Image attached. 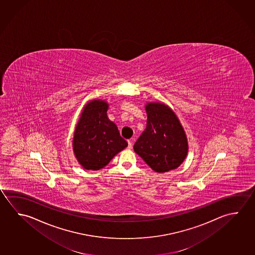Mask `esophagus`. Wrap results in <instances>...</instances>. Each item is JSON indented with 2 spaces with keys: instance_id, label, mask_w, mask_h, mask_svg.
<instances>
[{
  "instance_id": "1",
  "label": "esophagus",
  "mask_w": 255,
  "mask_h": 255,
  "mask_svg": "<svg viewBox=\"0 0 255 255\" xmlns=\"http://www.w3.org/2000/svg\"><path fill=\"white\" fill-rule=\"evenodd\" d=\"M132 141H133V138H129L128 140V148L130 149L132 147Z\"/></svg>"
}]
</instances>
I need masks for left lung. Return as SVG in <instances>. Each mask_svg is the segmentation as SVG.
I'll return each instance as SVG.
<instances>
[{
	"label": "left lung",
	"mask_w": 255,
	"mask_h": 255,
	"mask_svg": "<svg viewBox=\"0 0 255 255\" xmlns=\"http://www.w3.org/2000/svg\"><path fill=\"white\" fill-rule=\"evenodd\" d=\"M147 127L134 144V151L157 173L175 169L187 155L188 144L183 127L167 106H146Z\"/></svg>",
	"instance_id": "obj_1"
}]
</instances>
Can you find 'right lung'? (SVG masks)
Wrapping results in <instances>:
<instances>
[{
	"mask_svg": "<svg viewBox=\"0 0 255 255\" xmlns=\"http://www.w3.org/2000/svg\"><path fill=\"white\" fill-rule=\"evenodd\" d=\"M108 105L100 100L87 104L77 125L73 149L84 168L99 170L128 146L117 126L108 119Z\"/></svg>",
	"mask_w": 255,
	"mask_h": 255,
	"instance_id": "1",
	"label": "right lung"
}]
</instances>
